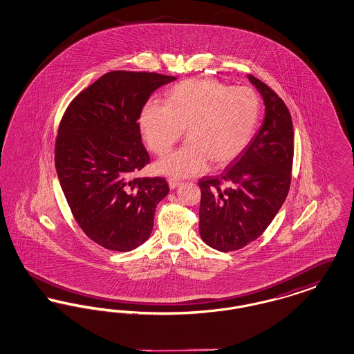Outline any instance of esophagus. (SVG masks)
I'll use <instances>...</instances> for the list:
<instances>
[{
    "mask_svg": "<svg viewBox=\"0 0 354 354\" xmlns=\"http://www.w3.org/2000/svg\"><path fill=\"white\" fill-rule=\"evenodd\" d=\"M180 185V182L179 180H176V179H172V178H169V185L171 189H174V188H176L178 185Z\"/></svg>",
    "mask_w": 354,
    "mask_h": 354,
    "instance_id": "obj_1",
    "label": "esophagus"
}]
</instances>
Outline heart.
Listing matches in <instances>:
<instances>
[{"mask_svg": "<svg viewBox=\"0 0 354 354\" xmlns=\"http://www.w3.org/2000/svg\"><path fill=\"white\" fill-rule=\"evenodd\" d=\"M260 103L252 88L214 80H188L169 90L166 103L147 102L139 129L149 149L163 156L185 133L187 142L163 158L156 169L172 178L202 174L231 163L252 138Z\"/></svg>", "mask_w": 354, "mask_h": 354, "instance_id": "obj_1", "label": "heart"}]
</instances>
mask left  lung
Wrapping results in <instances>:
<instances>
[{
    "label": "left lung",
    "mask_w": 354,
    "mask_h": 354,
    "mask_svg": "<svg viewBox=\"0 0 354 354\" xmlns=\"http://www.w3.org/2000/svg\"><path fill=\"white\" fill-rule=\"evenodd\" d=\"M266 104V117L250 145L219 176L199 180V231L203 241L220 252L244 248L267 230L292 180L293 123L284 101L248 75Z\"/></svg>",
    "instance_id": "obj_1"
}]
</instances>
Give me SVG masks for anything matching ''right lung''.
<instances>
[{
  "label": "right lung",
  "instance_id": "1",
  "mask_svg": "<svg viewBox=\"0 0 354 354\" xmlns=\"http://www.w3.org/2000/svg\"><path fill=\"white\" fill-rule=\"evenodd\" d=\"M175 77L115 70L81 91L55 138V169L70 211L88 239L127 252L145 243L155 207L169 194L165 178H134L150 163L139 115L152 93Z\"/></svg>",
  "mask_w": 354,
  "mask_h": 354
}]
</instances>
